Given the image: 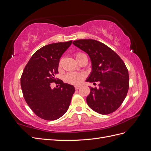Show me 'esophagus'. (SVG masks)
<instances>
[{"instance_id":"esophagus-1","label":"esophagus","mask_w":151,"mask_h":151,"mask_svg":"<svg viewBox=\"0 0 151 151\" xmlns=\"http://www.w3.org/2000/svg\"><path fill=\"white\" fill-rule=\"evenodd\" d=\"M81 88L80 86H75V89H79Z\"/></svg>"}]
</instances>
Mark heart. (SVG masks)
<instances>
[{
  "instance_id": "b5f03b06",
  "label": "heart",
  "mask_w": 151,
  "mask_h": 151,
  "mask_svg": "<svg viewBox=\"0 0 151 151\" xmlns=\"http://www.w3.org/2000/svg\"><path fill=\"white\" fill-rule=\"evenodd\" d=\"M86 56V55L82 52H77L76 53V57L77 60H79L81 58ZM62 59H60L58 63V67H60L62 65ZM85 78V74L83 73L79 72H69L65 76V81L67 83L73 85L81 84Z\"/></svg>"
}]
</instances>
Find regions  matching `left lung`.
I'll return each mask as SVG.
<instances>
[{"instance_id": "8db88e82", "label": "left lung", "mask_w": 151, "mask_h": 151, "mask_svg": "<svg viewBox=\"0 0 151 151\" xmlns=\"http://www.w3.org/2000/svg\"><path fill=\"white\" fill-rule=\"evenodd\" d=\"M89 55L92 72L87 82H99V88H90L86 98L88 106L101 115L115 111L125 99L129 88V76L122 58L104 43L97 40H79L73 42Z\"/></svg>"}]
</instances>
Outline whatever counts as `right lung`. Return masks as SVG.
<instances>
[{"label":"right lung","mask_w":151,"mask_h":151,"mask_svg":"<svg viewBox=\"0 0 151 151\" xmlns=\"http://www.w3.org/2000/svg\"><path fill=\"white\" fill-rule=\"evenodd\" d=\"M72 41L52 43L37 50L27 63L21 77L26 102L36 115L45 120H55L63 116L69 107L75 88L55 78L62 54ZM52 82L59 84L51 88Z\"/></svg>","instance_id":"add662e5"}]
</instances>
